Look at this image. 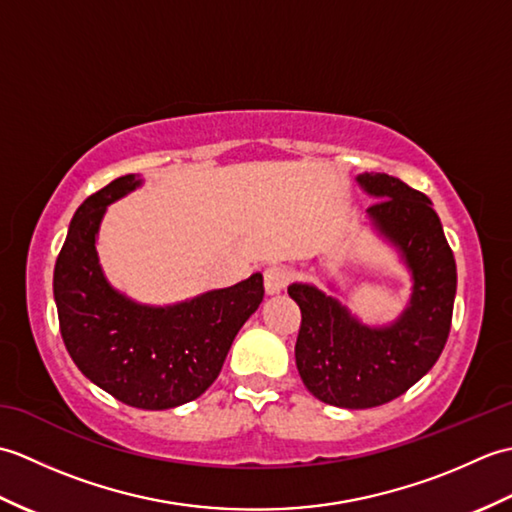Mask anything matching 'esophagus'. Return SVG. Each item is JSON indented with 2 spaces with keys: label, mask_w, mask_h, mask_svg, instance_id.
I'll return each mask as SVG.
<instances>
[{
  "label": "esophagus",
  "mask_w": 512,
  "mask_h": 512,
  "mask_svg": "<svg viewBox=\"0 0 512 512\" xmlns=\"http://www.w3.org/2000/svg\"><path fill=\"white\" fill-rule=\"evenodd\" d=\"M290 275L284 266H270L264 273V286L268 295H277V292L284 290L288 286Z\"/></svg>",
  "instance_id": "obj_1"
}]
</instances>
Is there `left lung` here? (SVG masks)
I'll return each instance as SVG.
<instances>
[{
	"label": "left lung",
	"mask_w": 512,
	"mask_h": 512,
	"mask_svg": "<svg viewBox=\"0 0 512 512\" xmlns=\"http://www.w3.org/2000/svg\"><path fill=\"white\" fill-rule=\"evenodd\" d=\"M356 182L376 198L369 220L398 248L413 288L407 308L383 328L363 325L310 284L288 288L301 310L295 358L303 385L343 409L385 405L436 365L449 339L458 288L453 250L427 195L387 173H361Z\"/></svg>",
	"instance_id": "obj_1"
}]
</instances>
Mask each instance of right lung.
<instances>
[{
    "instance_id": "obj_1",
    "label": "right lung",
    "mask_w": 512,
    "mask_h": 512,
    "mask_svg": "<svg viewBox=\"0 0 512 512\" xmlns=\"http://www.w3.org/2000/svg\"><path fill=\"white\" fill-rule=\"evenodd\" d=\"M116 178L76 209L54 264L59 328L76 367L116 400L171 409L202 396L220 374L235 334L264 299V277L156 308L127 299L105 279L96 235L107 204L140 187Z\"/></svg>"
}]
</instances>
